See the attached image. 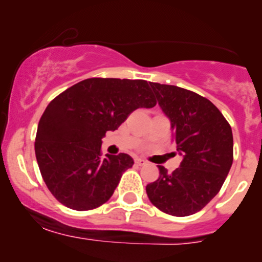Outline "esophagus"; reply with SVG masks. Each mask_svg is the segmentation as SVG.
<instances>
[{
	"label": "esophagus",
	"instance_id": "1",
	"mask_svg": "<svg viewBox=\"0 0 262 262\" xmlns=\"http://www.w3.org/2000/svg\"><path fill=\"white\" fill-rule=\"evenodd\" d=\"M135 164L139 165V166H144V165H146V164H148V162L144 160V159L138 158V159H135Z\"/></svg>",
	"mask_w": 262,
	"mask_h": 262
}]
</instances>
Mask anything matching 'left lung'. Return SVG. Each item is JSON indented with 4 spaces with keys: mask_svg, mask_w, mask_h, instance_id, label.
Instances as JSON below:
<instances>
[{
    "mask_svg": "<svg viewBox=\"0 0 262 262\" xmlns=\"http://www.w3.org/2000/svg\"><path fill=\"white\" fill-rule=\"evenodd\" d=\"M159 106L171 121L181 165L146 186L156 208L175 217H187L206 207L221 191L233 164V133L214 104L196 92L150 82Z\"/></svg>",
    "mask_w": 262,
    "mask_h": 262,
    "instance_id": "left-lung-1",
    "label": "left lung"
}]
</instances>
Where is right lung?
<instances>
[{"mask_svg":"<svg viewBox=\"0 0 262 262\" xmlns=\"http://www.w3.org/2000/svg\"><path fill=\"white\" fill-rule=\"evenodd\" d=\"M155 104L145 80L92 77L56 96L39 121L34 144L39 170L53 196L75 210L106 203L134 161L123 152L103 158L102 138L137 108Z\"/></svg>","mask_w":262,"mask_h":262,"instance_id":"right-lung-1","label":"right lung"}]
</instances>
